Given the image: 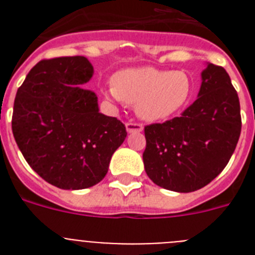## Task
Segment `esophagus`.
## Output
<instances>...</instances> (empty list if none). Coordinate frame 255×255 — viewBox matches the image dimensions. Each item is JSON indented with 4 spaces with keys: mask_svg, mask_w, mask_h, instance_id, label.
Listing matches in <instances>:
<instances>
[{
    "mask_svg": "<svg viewBox=\"0 0 255 255\" xmlns=\"http://www.w3.org/2000/svg\"><path fill=\"white\" fill-rule=\"evenodd\" d=\"M126 130H128V132H140L143 131V125L138 123H128L126 124Z\"/></svg>",
    "mask_w": 255,
    "mask_h": 255,
    "instance_id": "34e87169",
    "label": "esophagus"
}]
</instances>
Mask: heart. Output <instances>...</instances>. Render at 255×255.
Returning a JSON list of instances; mask_svg holds the SVG:
<instances>
[{
    "label": "heart",
    "mask_w": 255,
    "mask_h": 255,
    "mask_svg": "<svg viewBox=\"0 0 255 255\" xmlns=\"http://www.w3.org/2000/svg\"><path fill=\"white\" fill-rule=\"evenodd\" d=\"M103 92L112 100L135 105L141 120L154 123L181 111L193 97L194 87L182 70L136 67L119 71L114 76V87Z\"/></svg>",
    "instance_id": "1"
}]
</instances>
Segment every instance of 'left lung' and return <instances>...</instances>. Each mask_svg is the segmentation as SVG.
Returning a JSON list of instances; mask_svg holds the SVG:
<instances>
[{"mask_svg":"<svg viewBox=\"0 0 255 255\" xmlns=\"http://www.w3.org/2000/svg\"><path fill=\"white\" fill-rule=\"evenodd\" d=\"M240 131V102L231 79L224 67L208 64L197 101L181 116L144 128L145 172L167 190L202 189L226 167Z\"/></svg>","mask_w":255,"mask_h":255,"instance_id":"1","label":"left lung"}]
</instances>
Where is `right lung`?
I'll return each instance as SVG.
<instances>
[{
	"label": "right lung",
	"instance_id": "add662e5",
	"mask_svg": "<svg viewBox=\"0 0 255 255\" xmlns=\"http://www.w3.org/2000/svg\"><path fill=\"white\" fill-rule=\"evenodd\" d=\"M87 57L42 60L29 71L13 103L12 134L35 172L52 185L79 190L96 185L125 140V125L101 114Z\"/></svg>",
	"mask_w": 255,
	"mask_h": 255
}]
</instances>
